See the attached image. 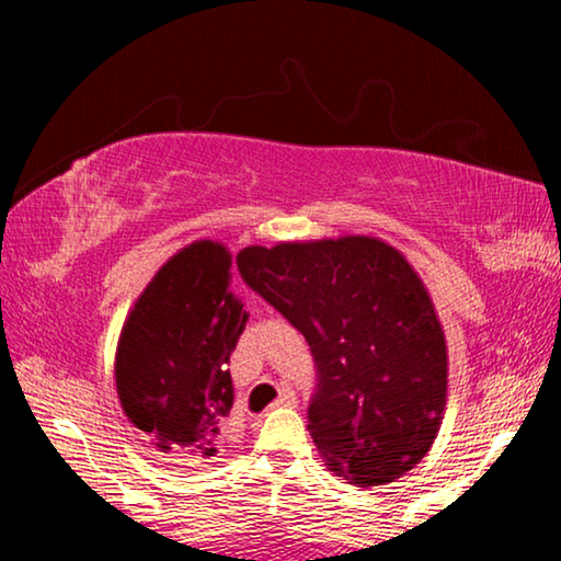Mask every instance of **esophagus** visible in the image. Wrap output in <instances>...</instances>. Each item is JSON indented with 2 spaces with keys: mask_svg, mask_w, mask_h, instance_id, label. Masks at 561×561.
I'll use <instances>...</instances> for the list:
<instances>
[{
  "mask_svg": "<svg viewBox=\"0 0 561 561\" xmlns=\"http://www.w3.org/2000/svg\"><path fill=\"white\" fill-rule=\"evenodd\" d=\"M294 403H297V396H294V391L287 386V388H282L279 398H277V401H274L272 405H274V408H284V405H294Z\"/></svg>",
  "mask_w": 561,
  "mask_h": 561,
  "instance_id": "34e87169",
  "label": "esophagus"
}]
</instances>
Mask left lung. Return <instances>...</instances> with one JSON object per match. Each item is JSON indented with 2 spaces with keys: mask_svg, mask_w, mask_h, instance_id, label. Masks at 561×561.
Instances as JSON below:
<instances>
[{
  "mask_svg": "<svg viewBox=\"0 0 561 561\" xmlns=\"http://www.w3.org/2000/svg\"><path fill=\"white\" fill-rule=\"evenodd\" d=\"M242 279L317 360L309 433L356 488L388 485L431 450L448 401V344L421 274L381 237L252 244Z\"/></svg>",
  "mask_w": 561,
  "mask_h": 561,
  "instance_id": "8db88e82",
  "label": "left lung"
}]
</instances>
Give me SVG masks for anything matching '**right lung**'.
<instances>
[{
	"mask_svg": "<svg viewBox=\"0 0 561 561\" xmlns=\"http://www.w3.org/2000/svg\"><path fill=\"white\" fill-rule=\"evenodd\" d=\"M232 252L195 240L178 250L123 321L116 391L123 413L158 453L213 460L232 408L230 354L247 319L230 291Z\"/></svg>",
	"mask_w": 561,
	"mask_h": 561,
	"instance_id": "add662e5",
	"label": "right lung"
}]
</instances>
